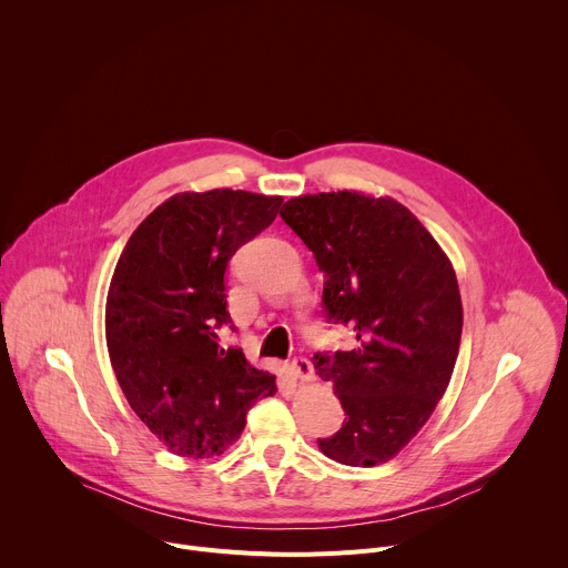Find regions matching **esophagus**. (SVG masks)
I'll list each match as a JSON object with an SVG mask.
<instances>
[{
	"instance_id": "34e87169",
	"label": "esophagus",
	"mask_w": 568,
	"mask_h": 568,
	"mask_svg": "<svg viewBox=\"0 0 568 568\" xmlns=\"http://www.w3.org/2000/svg\"><path fill=\"white\" fill-rule=\"evenodd\" d=\"M292 371L296 373V377H301L305 382L314 377V366H312V362L307 357H294L292 359Z\"/></svg>"
}]
</instances>
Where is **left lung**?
Wrapping results in <instances>:
<instances>
[{
	"instance_id": "8db88e82",
	"label": "left lung",
	"mask_w": 568,
	"mask_h": 568,
	"mask_svg": "<svg viewBox=\"0 0 568 568\" xmlns=\"http://www.w3.org/2000/svg\"><path fill=\"white\" fill-rule=\"evenodd\" d=\"M281 217L326 276V318L357 337L353 351L314 355L316 375L333 384L346 412L318 449L353 467L386 463L423 429L452 379L463 333L454 267L420 220L390 197L301 195Z\"/></svg>"
}]
</instances>
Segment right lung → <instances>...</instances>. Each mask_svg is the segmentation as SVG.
<instances>
[{"label": "right lung", "instance_id": "1", "mask_svg": "<svg viewBox=\"0 0 568 568\" xmlns=\"http://www.w3.org/2000/svg\"><path fill=\"white\" fill-rule=\"evenodd\" d=\"M281 204L231 189L173 195L116 263L105 305L110 362L132 412L173 454L220 456L252 404L276 393V377L224 348L217 333L231 323L226 265Z\"/></svg>", "mask_w": 568, "mask_h": 568}]
</instances>
